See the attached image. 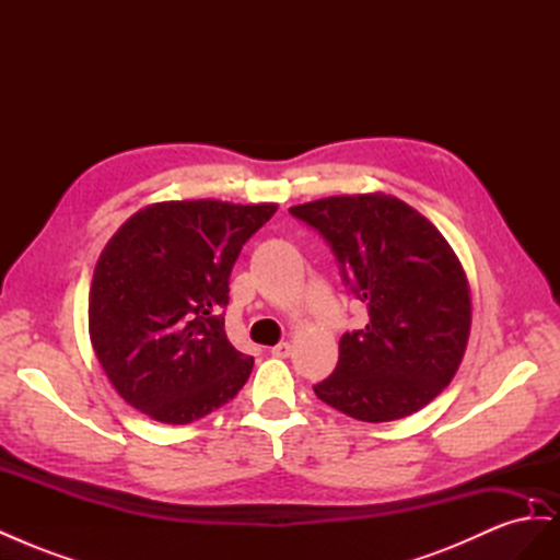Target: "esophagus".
<instances>
[{"mask_svg": "<svg viewBox=\"0 0 560 560\" xmlns=\"http://www.w3.org/2000/svg\"><path fill=\"white\" fill-rule=\"evenodd\" d=\"M290 352H292V346L290 343H278V346H273L270 348V354H276V358H290Z\"/></svg>", "mask_w": 560, "mask_h": 560, "instance_id": "obj_1", "label": "esophagus"}]
</instances>
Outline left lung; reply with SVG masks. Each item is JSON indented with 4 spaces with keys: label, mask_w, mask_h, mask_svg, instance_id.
Returning a JSON list of instances; mask_svg holds the SVG:
<instances>
[{
    "label": "left lung",
    "mask_w": 560,
    "mask_h": 560,
    "mask_svg": "<svg viewBox=\"0 0 560 560\" xmlns=\"http://www.w3.org/2000/svg\"><path fill=\"white\" fill-rule=\"evenodd\" d=\"M290 212L329 243L369 308V325L341 336L338 364L315 395L364 422L416 413L451 383L467 348L471 299L455 252L395 196H331Z\"/></svg>",
    "instance_id": "1"
}]
</instances>
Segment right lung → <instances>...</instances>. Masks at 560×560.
Wrapping results in <instances>:
<instances>
[{
    "label": "right lung",
    "instance_id": "obj_1",
    "mask_svg": "<svg viewBox=\"0 0 560 560\" xmlns=\"http://www.w3.org/2000/svg\"><path fill=\"white\" fill-rule=\"evenodd\" d=\"M278 206L165 200L135 212L95 266L91 343L132 409L186 425L231 401L254 360L224 331L229 278Z\"/></svg>",
    "mask_w": 560,
    "mask_h": 560
}]
</instances>
